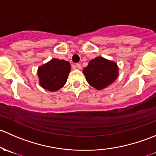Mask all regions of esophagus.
Segmentation results:
<instances>
[{
    "label": "esophagus",
    "mask_w": 156,
    "mask_h": 156,
    "mask_svg": "<svg viewBox=\"0 0 156 156\" xmlns=\"http://www.w3.org/2000/svg\"><path fill=\"white\" fill-rule=\"evenodd\" d=\"M76 67H77L78 69H81V68H82V65H81V64H80V63H77V64H76Z\"/></svg>",
    "instance_id": "34e87169"
}]
</instances>
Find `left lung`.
I'll list each match as a JSON object with an SVG mask.
<instances>
[{"label":"left lung","mask_w":156,"mask_h":156,"mask_svg":"<svg viewBox=\"0 0 156 156\" xmlns=\"http://www.w3.org/2000/svg\"><path fill=\"white\" fill-rule=\"evenodd\" d=\"M118 70L115 62L97 57L90 61L89 65L83 69V73L92 87L101 90L117 78Z\"/></svg>","instance_id":"left-lung-1"}]
</instances>
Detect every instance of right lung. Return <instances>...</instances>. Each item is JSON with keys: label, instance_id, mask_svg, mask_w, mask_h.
I'll return each mask as SVG.
<instances>
[{"label": "right lung", "instance_id": "add662e5", "mask_svg": "<svg viewBox=\"0 0 156 156\" xmlns=\"http://www.w3.org/2000/svg\"><path fill=\"white\" fill-rule=\"evenodd\" d=\"M70 65L65 60L53 58L38 68L40 84L43 89L55 91L66 83Z\"/></svg>", "mask_w": 156, "mask_h": 156}]
</instances>
